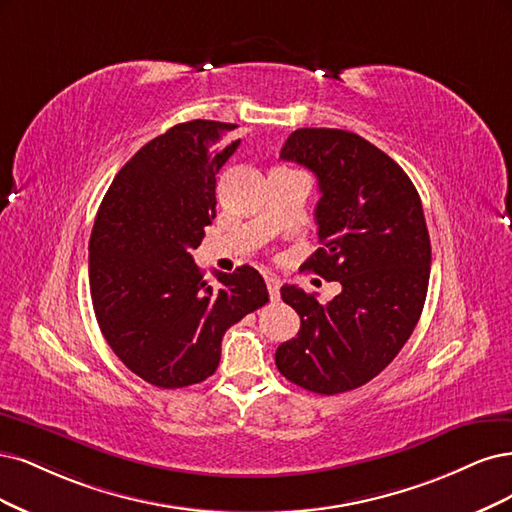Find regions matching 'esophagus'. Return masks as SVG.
I'll list each match as a JSON object with an SVG mask.
<instances>
[{"mask_svg": "<svg viewBox=\"0 0 512 512\" xmlns=\"http://www.w3.org/2000/svg\"><path fill=\"white\" fill-rule=\"evenodd\" d=\"M266 285H268V293H270V300L276 302L280 298V280L274 276L266 278Z\"/></svg>", "mask_w": 512, "mask_h": 512, "instance_id": "34e87169", "label": "esophagus"}]
</instances>
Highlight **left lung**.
Instances as JSON below:
<instances>
[{
	"label": "left lung",
	"mask_w": 512,
	"mask_h": 512,
	"mask_svg": "<svg viewBox=\"0 0 512 512\" xmlns=\"http://www.w3.org/2000/svg\"><path fill=\"white\" fill-rule=\"evenodd\" d=\"M280 157L319 180L321 249L304 270L342 291L319 304L295 285L280 289L300 332L278 346L276 366L312 393L351 391L391 364L421 317L432 266L421 197L398 163L353 131L295 129Z\"/></svg>",
	"instance_id": "left-lung-1"
}]
</instances>
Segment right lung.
<instances>
[{
	"mask_svg": "<svg viewBox=\"0 0 512 512\" xmlns=\"http://www.w3.org/2000/svg\"><path fill=\"white\" fill-rule=\"evenodd\" d=\"M238 125L178 123L114 176L89 240V285L110 349L142 381L178 389L206 381L234 323L268 302L261 274L242 266L210 287L193 263L217 214V174Z\"/></svg>",
	"mask_w": 512,
	"mask_h": 512,
	"instance_id": "add662e5",
	"label": "right lung"
}]
</instances>
